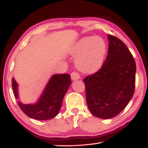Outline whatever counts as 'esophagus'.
Returning <instances> with one entry per match:
<instances>
[{
    "instance_id": "1",
    "label": "esophagus",
    "mask_w": 148,
    "mask_h": 148,
    "mask_svg": "<svg viewBox=\"0 0 148 148\" xmlns=\"http://www.w3.org/2000/svg\"><path fill=\"white\" fill-rule=\"evenodd\" d=\"M71 78L72 80H77L80 78V76L78 72H72L71 73Z\"/></svg>"
}]
</instances>
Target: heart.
<instances>
[{
    "label": "heart",
    "mask_w": 148,
    "mask_h": 148,
    "mask_svg": "<svg viewBox=\"0 0 148 148\" xmlns=\"http://www.w3.org/2000/svg\"><path fill=\"white\" fill-rule=\"evenodd\" d=\"M107 45L100 37H86L77 41L72 49L77 69L84 73H93L102 67Z\"/></svg>",
    "instance_id": "obj_1"
}]
</instances>
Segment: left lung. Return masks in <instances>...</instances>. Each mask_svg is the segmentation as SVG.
Wrapping results in <instances>:
<instances>
[{
	"instance_id": "obj_1",
	"label": "left lung",
	"mask_w": 148,
	"mask_h": 148,
	"mask_svg": "<svg viewBox=\"0 0 148 148\" xmlns=\"http://www.w3.org/2000/svg\"><path fill=\"white\" fill-rule=\"evenodd\" d=\"M109 48L102 67L83 79L86 100L92 114L102 119L115 117L132 98L136 65L123 42L108 35Z\"/></svg>"
}]
</instances>
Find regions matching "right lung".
I'll return each mask as SVG.
<instances>
[{
    "mask_svg": "<svg viewBox=\"0 0 148 148\" xmlns=\"http://www.w3.org/2000/svg\"><path fill=\"white\" fill-rule=\"evenodd\" d=\"M71 84L68 74H55L47 84L40 99L35 104H23L17 101L21 111L31 118L37 120L50 119L58 114L63 99ZM12 88L16 99H18V84L12 79Z\"/></svg>",
    "mask_w": 148,
    "mask_h": 148,
    "instance_id": "right-lung-1",
    "label": "right lung"
}]
</instances>
